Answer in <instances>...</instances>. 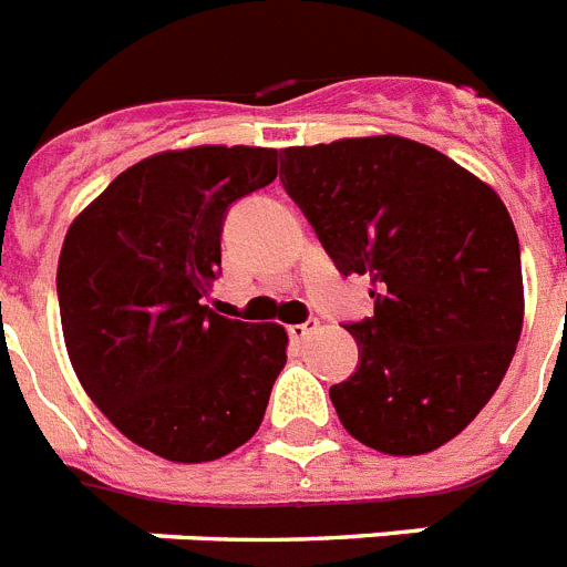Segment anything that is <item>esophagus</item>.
<instances>
[{
	"instance_id": "34e87169",
	"label": "esophagus",
	"mask_w": 567,
	"mask_h": 567,
	"mask_svg": "<svg viewBox=\"0 0 567 567\" xmlns=\"http://www.w3.org/2000/svg\"><path fill=\"white\" fill-rule=\"evenodd\" d=\"M316 330H319V321L310 319L305 321V324H289V337L296 339V342H305V339L310 337V333H316Z\"/></svg>"
}]
</instances>
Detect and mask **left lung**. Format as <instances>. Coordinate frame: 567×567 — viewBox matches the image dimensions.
I'll return each mask as SVG.
<instances>
[{"mask_svg": "<svg viewBox=\"0 0 567 567\" xmlns=\"http://www.w3.org/2000/svg\"><path fill=\"white\" fill-rule=\"evenodd\" d=\"M280 155L284 187L339 271L371 280L374 316L348 324L360 365L330 386L342 427L380 454L436 451L477 419L518 346L513 216L474 172L398 134Z\"/></svg>", "mask_w": 567, "mask_h": 567, "instance_id": "8db88e82", "label": "left lung"}]
</instances>
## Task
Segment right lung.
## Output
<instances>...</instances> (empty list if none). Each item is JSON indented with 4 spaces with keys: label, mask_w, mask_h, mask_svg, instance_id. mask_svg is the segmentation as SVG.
I'll list each match as a JSON object with an SVG mask.
<instances>
[{
    "label": "right lung",
    "mask_w": 567,
    "mask_h": 567,
    "mask_svg": "<svg viewBox=\"0 0 567 567\" xmlns=\"http://www.w3.org/2000/svg\"><path fill=\"white\" fill-rule=\"evenodd\" d=\"M275 175L278 148L161 152L116 175L63 237L58 305L75 378L122 436L169 463L246 445L287 365L284 324L205 305L225 210Z\"/></svg>",
    "instance_id": "right-lung-1"
}]
</instances>
